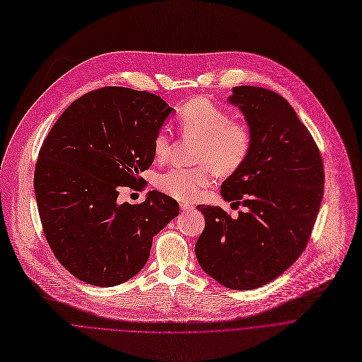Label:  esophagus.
<instances>
[{
    "mask_svg": "<svg viewBox=\"0 0 362 362\" xmlns=\"http://www.w3.org/2000/svg\"><path fill=\"white\" fill-rule=\"evenodd\" d=\"M180 208H181L182 211H189V209H192V205H189V204H181Z\"/></svg>",
    "mask_w": 362,
    "mask_h": 362,
    "instance_id": "1",
    "label": "esophagus"
}]
</instances>
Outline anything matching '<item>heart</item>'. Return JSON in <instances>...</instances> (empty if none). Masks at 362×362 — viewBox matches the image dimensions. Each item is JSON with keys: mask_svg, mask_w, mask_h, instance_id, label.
I'll return each instance as SVG.
<instances>
[{"mask_svg": "<svg viewBox=\"0 0 362 362\" xmlns=\"http://www.w3.org/2000/svg\"><path fill=\"white\" fill-rule=\"evenodd\" d=\"M178 125L184 134L201 139L197 160L209 163L216 171L231 173L248 157L252 136L250 128L240 121H230L228 112L204 97L191 98L178 110ZM154 156L164 161L171 148V134L160 129L153 142ZM209 165L194 168L173 167L156 180L157 188L178 201L194 202L211 185Z\"/></svg>", "mask_w": 362, "mask_h": 362, "instance_id": "1", "label": "heart"}]
</instances>
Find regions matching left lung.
<instances>
[{"mask_svg": "<svg viewBox=\"0 0 362 362\" xmlns=\"http://www.w3.org/2000/svg\"><path fill=\"white\" fill-rule=\"evenodd\" d=\"M252 136L245 161L223 182L226 201L245 209L198 205L205 228L195 244L201 268L231 290H254L290 268L305 250L324 195L317 144L279 94L240 86L228 98Z\"/></svg>", "mask_w": 362, "mask_h": 362, "instance_id": "obj_1", "label": "left lung"}]
</instances>
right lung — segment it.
Here are the masks:
<instances>
[{
	"label": "right lung",
	"instance_id": "obj_1",
	"mask_svg": "<svg viewBox=\"0 0 362 362\" xmlns=\"http://www.w3.org/2000/svg\"><path fill=\"white\" fill-rule=\"evenodd\" d=\"M171 111L156 94L104 87L72 103L44 139L34 173L40 218L54 255L78 279H131L154 235L180 214L160 191L141 204L118 202L119 187L139 184L153 164L154 138Z\"/></svg>",
	"mask_w": 362,
	"mask_h": 362
}]
</instances>
